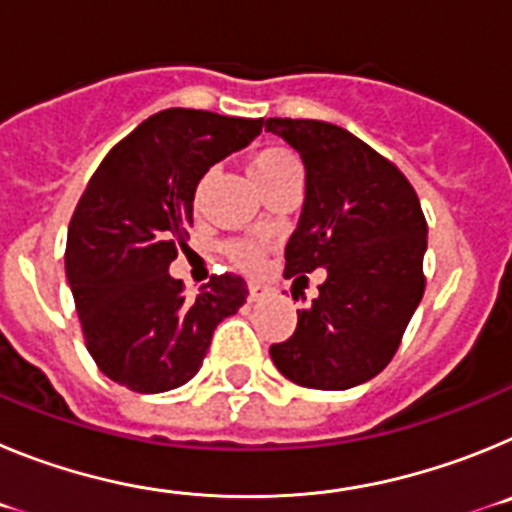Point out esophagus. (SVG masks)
<instances>
[{"mask_svg": "<svg viewBox=\"0 0 512 512\" xmlns=\"http://www.w3.org/2000/svg\"><path fill=\"white\" fill-rule=\"evenodd\" d=\"M271 292H274V289L266 287V284H256V282L248 284V300L251 302L266 300V297H271Z\"/></svg>", "mask_w": 512, "mask_h": 512, "instance_id": "obj_1", "label": "esophagus"}]
</instances>
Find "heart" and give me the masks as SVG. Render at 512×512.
<instances>
[{"instance_id":"1","label":"heart","mask_w":512,"mask_h":512,"mask_svg":"<svg viewBox=\"0 0 512 512\" xmlns=\"http://www.w3.org/2000/svg\"><path fill=\"white\" fill-rule=\"evenodd\" d=\"M297 166V161L292 158V153H287L284 148H261L259 153H253L248 171H251L253 182H264L269 176H277L282 171ZM230 259L235 261L243 269H256L261 264V248L251 241H235L228 246Z\"/></svg>"}]
</instances>
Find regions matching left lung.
Wrapping results in <instances>:
<instances>
[{"label":"left lung","mask_w":512,"mask_h":512,"mask_svg":"<svg viewBox=\"0 0 512 512\" xmlns=\"http://www.w3.org/2000/svg\"><path fill=\"white\" fill-rule=\"evenodd\" d=\"M305 164V202L284 248L287 277L325 269L320 295L297 310V330L271 361L310 390H348L395 356L423 300L428 248L410 182L364 140L323 120L269 117Z\"/></svg>","instance_id":"1"}]
</instances>
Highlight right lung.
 Masks as SVG:
<instances>
[{
  "mask_svg": "<svg viewBox=\"0 0 512 512\" xmlns=\"http://www.w3.org/2000/svg\"><path fill=\"white\" fill-rule=\"evenodd\" d=\"M261 128V117L174 107L140 122L89 179L69 225L66 277L89 354L112 382L140 395L182 387L200 372L217 323L246 302L233 274L187 300L169 266L189 241L200 179Z\"/></svg>",
  "mask_w": 512,
  "mask_h": 512,
  "instance_id": "right-lung-1",
  "label": "right lung"
}]
</instances>
